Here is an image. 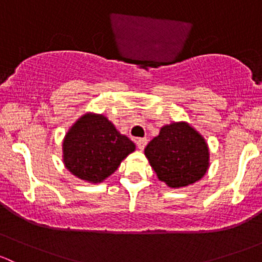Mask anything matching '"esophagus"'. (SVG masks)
<instances>
[{"mask_svg":"<svg viewBox=\"0 0 262 262\" xmlns=\"http://www.w3.org/2000/svg\"><path fill=\"white\" fill-rule=\"evenodd\" d=\"M147 139L146 138H138L136 141V143H137V147H138V149L139 150H143L144 149V147L147 146Z\"/></svg>","mask_w":262,"mask_h":262,"instance_id":"34e87169","label":"esophagus"}]
</instances>
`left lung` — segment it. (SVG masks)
Segmentation results:
<instances>
[{
	"label": "left lung",
	"mask_w": 262,
	"mask_h": 262,
	"mask_svg": "<svg viewBox=\"0 0 262 262\" xmlns=\"http://www.w3.org/2000/svg\"><path fill=\"white\" fill-rule=\"evenodd\" d=\"M144 155L157 178L173 189L199 181L209 167L207 142L185 121L163 125Z\"/></svg>",
	"instance_id": "1"
}]
</instances>
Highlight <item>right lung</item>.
I'll use <instances>...</instances> for the list:
<instances>
[{"label":"right lung","instance_id":"1","mask_svg":"<svg viewBox=\"0 0 262 262\" xmlns=\"http://www.w3.org/2000/svg\"><path fill=\"white\" fill-rule=\"evenodd\" d=\"M136 144L104 115H82L63 141V162L76 178L97 184L114 173Z\"/></svg>","mask_w":262,"mask_h":262}]
</instances>
